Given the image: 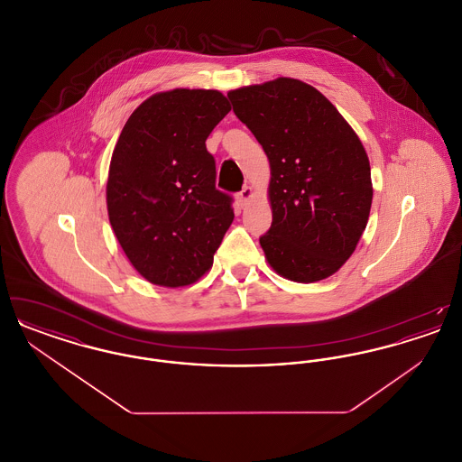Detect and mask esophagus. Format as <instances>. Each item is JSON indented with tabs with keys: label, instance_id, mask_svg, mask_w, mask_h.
<instances>
[{
	"label": "esophagus",
	"instance_id": "1",
	"mask_svg": "<svg viewBox=\"0 0 462 462\" xmlns=\"http://www.w3.org/2000/svg\"><path fill=\"white\" fill-rule=\"evenodd\" d=\"M251 198H253V189L251 187H244L241 192L237 194V200H239L241 206H245Z\"/></svg>",
	"mask_w": 462,
	"mask_h": 462
}]
</instances>
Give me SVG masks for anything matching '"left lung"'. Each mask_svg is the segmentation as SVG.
<instances>
[{"label":"left lung","instance_id":"8db88e82","mask_svg":"<svg viewBox=\"0 0 462 462\" xmlns=\"http://www.w3.org/2000/svg\"><path fill=\"white\" fill-rule=\"evenodd\" d=\"M270 161L273 220L260 237L272 268L317 282L352 256L369 220V157L345 117L303 81L279 78L228 91Z\"/></svg>","mask_w":462,"mask_h":462}]
</instances>
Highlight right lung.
Returning <instances> with one entry per match:
<instances>
[{"mask_svg":"<svg viewBox=\"0 0 462 462\" xmlns=\"http://www.w3.org/2000/svg\"><path fill=\"white\" fill-rule=\"evenodd\" d=\"M228 112L217 89L155 93L119 134L107 180L110 225L152 284L196 282L234 221V199L217 189L215 157L206 149Z\"/></svg>","mask_w":462,"mask_h":462,"instance_id":"right-lung-1","label":"right lung"}]
</instances>
